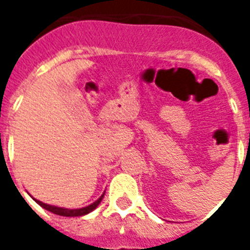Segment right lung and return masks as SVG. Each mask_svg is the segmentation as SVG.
<instances>
[{
    "mask_svg": "<svg viewBox=\"0 0 250 250\" xmlns=\"http://www.w3.org/2000/svg\"><path fill=\"white\" fill-rule=\"evenodd\" d=\"M105 196V192L101 194V197L96 200L93 204H90L88 206H84V208H80V209H66V208H60V206H54V205H49V204H44V202L39 201V200H35V201L41 206V208H44L48 211L53 214H57V215H62V217H82V215H86V214H89L90 211H93L98 205H100V202L102 201V198Z\"/></svg>",
    "mask_w": 250,
    "mask_h": 250,
    "instance_id": "add662e5",
    "label": "right lung"
}]
</instances>
